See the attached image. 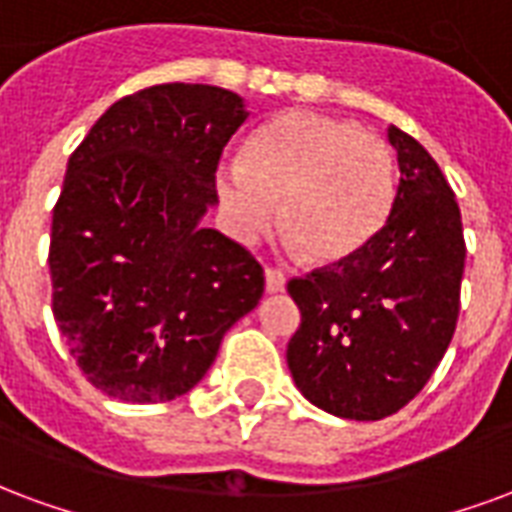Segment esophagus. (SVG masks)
I'll return each instance as SVG.
<instances>
[{
  "label": "esophagus",
  "instance_id": "obj_1",
  "mask_svg": "<svg viewBox=\"0 0 512 512\" xmlns=\"http://www.w3.org/2000/svg\"><path fill=\"white\" fill-rule=\"evenodd\" d=\"M283 286H286V278H283V272H278V270L264 272V289H267V294L283 292Z\"/></svg>",
  "mask_w": 512,
  "mask_h": 512
}]
</instances>
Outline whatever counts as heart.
<instances>
[{
	"instance_id": "b5f03b06",
	"label": "heart",
	"mask_w": 512,
	"mask_h": 512,
	"mask_svg": "<svg viewBox=\"0 0 512 512\" xmlns=\"http://www.w3.org/2000/svg\"><path fill=\"white\" fill-rule=\"evenodd\" d=\"M215 193L240 242L281 226L313 264L352 259L374 240L395 196L393 152L354 122L286 111L245 144V160H223Z\"/></svg>"
}]
</instances>
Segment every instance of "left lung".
Instances as JSON below:
<instances>
[{
  "instance_id": "obj_1",
  "label": "left lung",
  "mask_w": 512,
  "mask_h": 512,
  "mask_svg": "<svg viewBox=\"0 0 512 512\" xmlns=\"http://www.w3.org/2000/svg\"><path fill=\"white\" fill-rule=\"evenodd\" d=\"M398 190L374 240L352 259L289 281L300 330L286 349L313 406L382 420L420 393L445 357L464 275L461 210L420 141L393 128Z\"/></svg>"
}]
</instances>
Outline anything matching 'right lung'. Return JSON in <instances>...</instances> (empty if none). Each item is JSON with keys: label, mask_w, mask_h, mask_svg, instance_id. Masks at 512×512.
<instances>
[{"label": "right lung", "mask_w": 512, "mask_h": 512, "mask_svg": "<svg viewBox=\"0 0 512 512\" xmlns=\"http://www.w3.org/2000/svg\"><path fill=\"white\" fill-rule=\"evenodd\" d=\"M251 111L237 92L160 84L108 108L67 160L51 223L54 319L106 395L158 404L204 379L264 270L201 220Z\"/></svg>", "instance_id": "add662e5"}]
</instances>
